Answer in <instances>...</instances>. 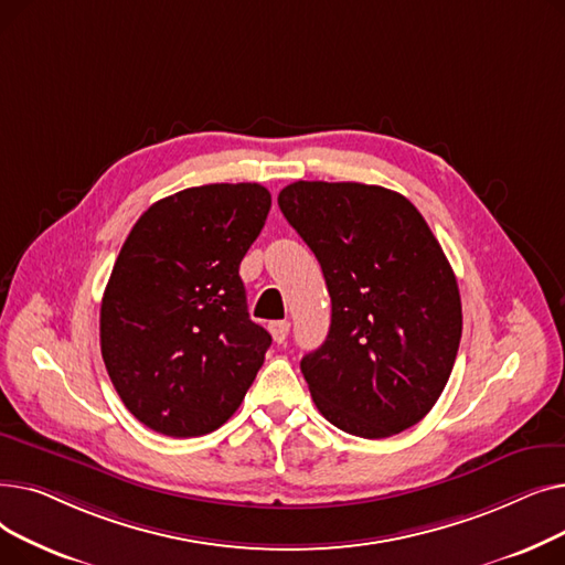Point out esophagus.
<instances>
[{"label": "esophagus", "instance_id": "34e87169", "mask_svg": "<svg viewBox=\"0 0 565 565\" xmlns=\"http://www.w3.org/2000/svg\"><path fill=\"white\" fill-rule=\"evenodd\" d=\"M288 332H290V322H288V320H275V322H270V334H273L275 343H284L286 337H288Z\"/></svg>", "mask_w": 565, "mask_h": 565}]
</instances>
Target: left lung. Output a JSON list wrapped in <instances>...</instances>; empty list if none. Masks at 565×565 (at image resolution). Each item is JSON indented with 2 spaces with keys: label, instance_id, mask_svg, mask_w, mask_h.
I'll use <instances>...</instances> for the list:
<instances>
[{
  "label": "left lung",
  "instance_id": "8db88e82",
  "mask_svg": "<svg viewBox=\"0 0 565 565\" xmlns=\"http://www.w3.org/2000/svg\"><path fill=\"white\" fill-rule=\"evenodd\" d=\"M277 201L332 298L330 334L300 362L316 407L366 439L419 424L447 387L462 334L458 281L430 226L380 185L298 181Z\"/></svg>",
  "mask_w": 565,
  "mask_h": 565
}]
</instances>
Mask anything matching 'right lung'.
<instances>
[{
    "instance_id": "right-lung-1",
    "label": "right lung",
    "mask_w": 565,
    "mask_h": 565,
    "mask_svg": "<svg viewBox=\"0 0 565 565\" xmlns=\"http://www.w3.org/2000/svg\"><path fill=\"white\" fill-rule=\"evenodd\" d=\"M270 203L258 183L188 188L126 237L103 295L100 350L116 394L151 430H217L263 366L273 337L249 318L237 270Z\"/></svg>"
}]
</instances>
